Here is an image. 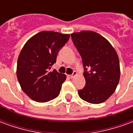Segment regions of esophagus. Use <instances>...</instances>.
I'll use <instances>...</instances> for the list:
<instances>
[{"mask_svg":"<svg viewBox=\"0 0 133 133\" xmlns=\"http://www.w3.org/2000/svg\"><path fill=\"white\" fill-rule=\"evenodd\" d=\"M77 75V72L76 71H73V72H72V75H70V78H73L75 76H76Z\"/></svg>","mask_w":133,"mask_h":133,"instance_id":"34e87169","label":"esophagus"}]
</instances>
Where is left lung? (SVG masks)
Instances as JSON below:
<instances>
[{"mask_svg": "<svg viewBox=\"0 0 133 133\" xmlns=\"http://www.w3.org/2000/svg\"><path fill=\"white\" fill-rule=\"evenodd\" d=\"M71 38L82 58L85 78V86L78 90L79 96L88 103H103L112 95L119 83L117 52L105 38L93 31L72 33Z\"/></svg>", "mask_w": 133, "mask_h": 133, "instance_id": "obj_1", "label": "left lung"}]
</instances>
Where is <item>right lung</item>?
<instances>
[{"mask_svg":"<svg viewBox=\"0 0 133 133\" xmlns=\"http://www.w3.org/2000/svg\"><path fill=\"white\" fill-rule=\"evenodd\" d=\"M70 35L42 31L25 44L17 63V78L22 90L32 100L45 103L57 98L66 76L51 71L60 50Z\"/></svg>","mask_w":133,"mask_h":133,"instance_id":"1","label":"right lung"}]
</instances>
